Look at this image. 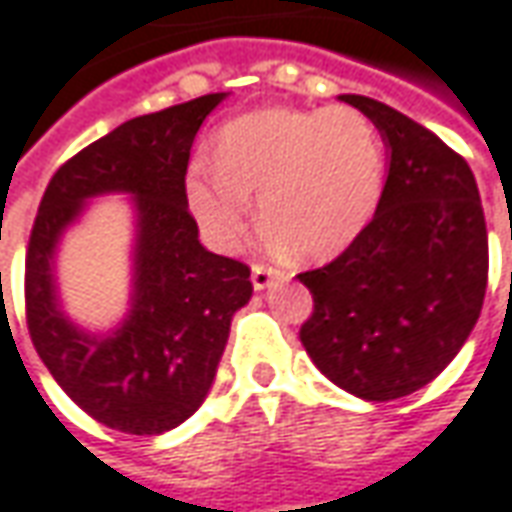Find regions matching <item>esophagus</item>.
<instances>
[{"label":"esophagus","mask_w":512,"mask_h":512,"mask_svg":"<svg viewBox=\"0 0 512 512\" xmlns=\"http://www.w3.org/2000/svg\"><path fill=\"white\" fill-rule=\"evenodd\" d=\"M283 277V271L274 269L269 263H255L252 266V285H255L257 291H263V288H269L274 280H280Z\"/></svg>","instance_id":"esophagus-1"}]
</instances>
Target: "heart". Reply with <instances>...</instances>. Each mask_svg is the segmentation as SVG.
I'll return each mask as SVG.
<instances>
[{"instance_id": "heart-1", "label": "heart", "mask_w": 512, "mask_h": 512, "mask_svg": "<svg viewBox=\"0 0 512 512\" xmlns=\"http://www.w3.org/2000/svg\"><path fill=\"white\" fill-rule=\"evenodd\" d=\"M215 168L196 165L187 176V204L215 249L235 252L246 241L257 196L271 243L322 260L373 221L387 151L378 125L353 106H271L224 125Z\"/></svg>"}]
</instances>
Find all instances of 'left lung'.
<instances>
[{
	"mask_svg": "<svg viewBox=\"0 0 512 512\" xmlns=\"http://www.w3.org/2000/svg\"><path fill=\"white\" fill-rule=\"evenodd\" d=\"M342 100L387 139L389 176L356 241L297 274L314 297L300 339L333 384L395 401L434 381L471 336L488 285V229L457 151L387 103Z\"/></svg>",
	"mask_w": 512,
	"mask_h": 512,
	"instance_id": "1",
	"label": "left lung"
}]
</instances>
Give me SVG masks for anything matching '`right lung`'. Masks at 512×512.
I'll return each mask as SVG.
<instances>
[{"instance_id":"add662e5","label":"right lung","mask_w":512,"mask_h":512,"mask_svg":"<svg viewBox=\"0 0 512 512\" xmlns=\"http://www.w3.org/2000/svg\"><path fill=\"white\" fill-rule=\"evenodd\" d=\"M224 92L142 114L66 159L47 184L24 257V314L58 387L89 417L125 434L176 429L207 398L232 314L252 297L249 266L198 243L187 207L190 148ZM138 196V291L126 325L89 340L54 305L49 257L89 195Z\"/></svg>"}]
</instances>
